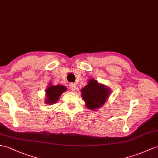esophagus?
Returning a JSON list of instances; mask_svg holds the SVG:
<instances>
[{
  "mask_svg": "<svg viewBox=\"0 0 158 158\" xmlns=\"http://www.w3.org/2000/svg\"><path fill=\"white\" fill-rule=\"evenodd\" d=\"M69 87H70V89L71 91H75L76 89V85L75 83H70L69 84Z\"/></svg>",
  "mask_w": 158,
  "mask_h": 158,
  "instance_id": "esophagus-1",
  "label": "esophagus"
}]
</instances>
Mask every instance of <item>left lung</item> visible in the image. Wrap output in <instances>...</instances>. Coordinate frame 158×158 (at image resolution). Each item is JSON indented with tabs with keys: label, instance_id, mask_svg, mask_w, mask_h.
<instances>
[{
	"label": "left lung",
	"instance_id": "1",
	"mask_svg": "<svg viewBox=\"0 0 158 158\" xmlns=\"http://www.w3.org/2000/svg\"><path fill=\"white\" fill-rule=\"evenodd\" d=\"M110 93V89L108 87L93 79H90L87 85L81 89V97L87 108L91 110H96L102 107L108 98Z\"/></svg>",
	"mask_w": 158,
	"mask_h": 158
}]
</instances>
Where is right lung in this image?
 <instances>
[{"mask_svg":"<svg viewBox=\"0 0 158 158\" xmlns=\"http://www.w3.org/2000/svg\"><path fill=\"white\" fill-rule=\"evenodd\" d=\"M67 87L64 85H50L46 89V104H52L59 100L61 94L67 91Z\"/></svg>","mask_w":158,"mask_h":158,"instance_id":"right-lung-1","label":"right lung"}]
</instances>
